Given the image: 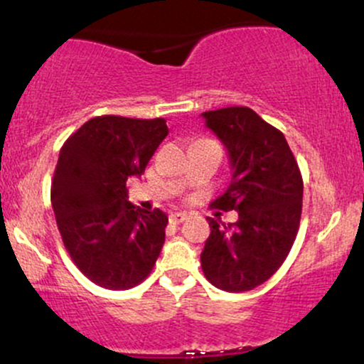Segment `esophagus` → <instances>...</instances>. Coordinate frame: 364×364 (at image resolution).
Segmentation results:
<instances>
[{
	"label": "esophagus",
	"instance_id": "obj_1",
	"mask_svg": "<svg viewBox=\"0 0 364 364\" xmlns=\"http://www.w3.org/2000/svg\"><path fill=\"white\" fill-rule=\"evenodd\" d=\"M186 217H188L186 212H173V214L169 215V220H171V223H173V224H181L183 220L186 219Z\"/></svg>",
	"mask_w": 364,
	"mask_h": 364
}]
</instances>
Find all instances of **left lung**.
<instances>
[{"instance_id":"1","label":"left lung","mask_w":364,"mask_h":364,"mask_svg":"<svg viewBox=\"0 0 364 364\" xmlns=\"http://www.w3.org/2000/svg\"><path fill=\"white\" fill-rule=\"evenodd\" d=\"M228 149L231 185L212 205L237 210V223L207 217L200 255L205 277L228 292L252 291L277 272L298 235L303 178L286 136L243 106L202 112Z\"/></svg>"}]
</instances>
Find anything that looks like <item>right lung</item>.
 Masks as SVG:
<instances>
[{
	"mask_svg": "<svg viewBox=\"0 0 364 364\" xmlns=\"http://www.w3.org/2000/svg\"><path fill=\"white\" fill-rule=\"evenodd\" d=\"M166 119L97 116L65 141L51 183V203L65 248L83 275L106 289H129L152 272L168 215L128 202L127 181L141 176Z\"/></svg>",
	"mask_w": 364,
	"mask_h": 364,
	"instance_id": "add662e5",
	"label": "right lung"
}]
</instances>
